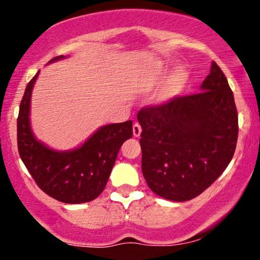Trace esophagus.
Listing matches in <instances>:
<instances>
[{"instance_id":"1","label":"esophagus","mask_w":260,"mask_h":260,"mask_svg":"<svg viewBox=\"0 0 260 260\" xmlns=\"http://www.w3.org/2000/svg\"><path fill=\"white\" fill-rule=\"evenodd\" d=\"M140 133H142V127H140L139 123H134L133 124V136L134 137H139Z\"/></svg>"}]
</instances>
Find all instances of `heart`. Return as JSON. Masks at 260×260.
I'll return each mask as SVG.
<instances>
[{
	"label": "heart",
	"mask_w": 260,
	"mask_h": 260,
	"mask_svg": "<svg viewBox=\"0 0 260 260\" xmlns=\"http://www.w3.org/2000/svg\"><path fill=\"white\" fill-rule=\"evenodd\" d=\"M153 71L156 76H162L164 73L166 72V66L162 63V62L156 61L153 66ZM188 80V73L184 68L178 67L172 72L171 76L168 80V84H166L165 88H164L162 94H161V98L162 99H171V98L176 96L180 92L183 90V88L187 84Z\"/></svg>",
	"instance_id": "b5f03b06"
}]
</instances>
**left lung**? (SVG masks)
Segmentation results:
<instances>
[{
    "label": "left lung",
    "mask_w": 260,
    "mask_h": 260,
    "mask_svg": "<svg viewBox=\"0 0 260 260\" xmlns=\"http://www.w3.org/2000/svg\"><path fill=\"white\" fill-rule=\"evenodd\" d=\"M201 90L138 112L143 176L155 194L169 201L186 202L201 194L235 154L237 109L215 62Z\"/></svg>",
    "instance_id": "left-lung-1"
}]
</instances>
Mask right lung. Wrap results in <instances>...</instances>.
<instances>
[{"instance_id":"right-lung-1","label":"right lung","mask_w":260,"mask_h":260,"mask_svg":"<svg viewBox=\"0 0 260 260\" xmlns=\"http://www.w3.org/2000/svg\"><path fill=\"white\" fill-rule=\"evenodd\" d=\"M62 58L64 56H57L50 62ZM39 72L28 83L20 101L17 120L20 159L40 189L56 201L67 204L94 201L109 181L121 145L132 138V121L103 126L74 150L50 149L35 138L29 121L31 91Z\"/></svg>"}]
</instances>
